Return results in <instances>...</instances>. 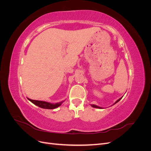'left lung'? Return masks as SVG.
<instances>
[{"instance_id": "left-lung-1", "label": "left lung", "mask_w": 151, "mask_h": 151, "mask_svg": "<svg viewBox=\"0 0 151 151\" xmlns=\"http://www.w3.org/2000/svg\"><path fill=\"white\" fill-rule=\"evenodd\" d=\"M122 98H122H120V99H118V100H117V101L115 103V104H116V103H118V101H120V100ZM91 106H92V107H93V108H99V109H101L102 108L101 107H99V106H96V105H95V104H91Z\"/></svg>"}]
</instances>
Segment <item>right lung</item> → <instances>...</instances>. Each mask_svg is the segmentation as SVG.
Here are the masks:
<instances>
[{"label":"right lung","instance_id":"obj_1","mask_svg":"<svg viewBox=\"0 0 151 151\" xmlns=\"http://www.w3.org/2000/svg\"><path fill=\"white\" fill-rule=\"evenodd\" d=\"M29 101L33 103L34 104L36 105V106H38L40 108H44V109H55L58 106H60V105L62 104V103L64 101H62V102H59L57 103H50L48 102H46V101H38V100H33V99H31L28 98Z\"/></svg>","mask_w":151,"mask_h":151}]
</instances>
